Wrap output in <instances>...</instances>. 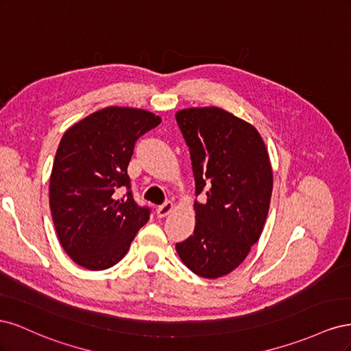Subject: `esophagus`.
Segmentation results:
<instances>
[{"label":"esophagus","mask_w":351,"mask_h":351,"mask_svg":"<svg viewBox=\"0 0 351 351\" xmlns=\"http://www.w3.org/2000/svg\"><path fill=\"white\" fill-rule=\"evenodd\" d=\"M173 209H174V204H173V202H165L164 205L156 208V215H158L159 218H164V217L171 214Z\"/></svg>","instance_id":"1"}]
</instances>
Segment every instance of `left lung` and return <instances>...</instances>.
Segmentation results:
<instances>
[{"mask_svg": "<svg viewBox=\"0 0 351 351\" xmlns=\"http://www.w3.org/2000/svg\"><path fill=\"white\" fill-rule=\"evenodd\" d=\"M189 146L196 195L193 234L177 243L186 267L215 280L234 271L262 234L272 195V167L259 132L218 107L176 112Z\"/></svg>", "mask_w": 351, "mask_h": 351, "instance_id": "8db88e82", "label": "left lung"}]
</instances>
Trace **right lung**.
<instances>
[{
    "mask_svg": "<svg viewBox=\"0 0 351 351\" xmlns=\"http://www.w3.org/2000/svg\"><path fill=\"white\" fill-rule=\"evenodd\" d=\"M161 123L151 111L107 107L62 136L49 177V208L62 249L80 267L102 271L119 263L149 219L134 202L127 167L134 143ZM121 186L130 189L119 198Z\"/></svg>",
    "mask_w": 351,
    "mask_h": 351,
    "instance_id": "right-lung-1",
    "label": "right lung"
}]
</instances>
